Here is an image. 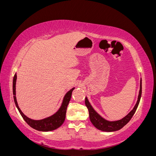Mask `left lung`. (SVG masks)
Listing matches in <instances>:
<instances>
[{"mask_svg":"<svg viewBox=\"0 0 156 156\" xmlns=\"http://www.w3.org/2000/svg\"><path fill=\"white\" fill-rule=\"evenodd\" d=\"M141 94H142V80L140 79V90L138 96V100L136 101V105H135L134 108L128 115H126L123 119L117 120V121H113L110 122L106 120L105 119H103V118L99 115L94 109L91 105L90 104V103L88 100L87 98H85V105L88 109L89 116H90V120L92 124L95 126L97 129H100L103 131H115L117 130H119L121 128H122L125 125H126L129 120L131 119V118L133 117V115L137 108V107L139 105V103L140 102Z\"/></svg>","mask_w":156,"mask_h":156,"instance_id":"1","label":"left lung"}]
</instances>
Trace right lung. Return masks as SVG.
<instances>
[{"mask_svg":"<svg viewBox=\"0 0 156 156\" xmlns=\"http://www.w3.org/2000/svg\"><path fill=\"white\" fill-rule=\"evenodd\" d=\"M16 79H17V75L16 73L14 75V77L13 79V100L19 112H20L21 115L22 116L23 119L25 120L27 123L29 124L31 127L36 129L37 131H53L56 129L58 128V127L62 125L65 120L66 118V113L67 107L68 105V103L71 100V97H72V91L73 90L74 88L71 89L69 91H68L66 94L64 100L62 103V105L60 107L58 111L56 112L55 114L52 115L46 119L40 120H34L29 119L27 116H26L21 109L20 108L17 104L16 97Z\"/></svg>","mask_w":156,"mask_h":156,"instance_id":"right-lung-1","label":"right lung"}]
</instances>
